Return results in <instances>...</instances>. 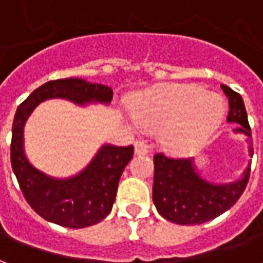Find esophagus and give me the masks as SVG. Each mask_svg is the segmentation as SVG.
<instances>
[{
    "label": "esophagus",
    "mask_w": 263,
    "mask_h": 263,
    "mask_svg": "<svg viewBox=\"0 0 263 263\" xmlns=\"http://www.w3.org/2000/svg\"><path fill=\"white\" fill-rule=\"evenodd\" d=\"M149 152L148 145L142 141H137L135 142V155H146Z\"/></svg>",
    "instance_id": "obj_1"
}]
</instances>
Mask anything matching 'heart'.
<instances>
[{"label":"heart","instance_id":"b5f03b06","mask_svg":"<svg viewBox=\"0 0 263 263\" xmlns=\"http://www.w3.org/2000/svg\"><path fill=\"white\" fill-rule=\"evenodd\" d=\"M135 120L146 128H163L162 143L172 154L203 148L224 115V103L214 92L193 84H165L143 92L132 103Z\"/></svg>","mask_w":263,"mask_h":263}]
</instances>
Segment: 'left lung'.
<instances>
[{
	"label": "left lung",
	"instance_id": "8db88e82",
	"mask_svg": "<svg viewBox=\"0 0 263 263\" xmlns=\"http://www.w3.org/2000/svg\"><path fill=\"white\" fill-rule=\"evenodd\" d=\"M221 88L230 103L227 121L237 124L235 131L245 134L251 143V126L242 97L228 86L221 84ZM249 155H254V149L251 146ZM154 163L152 198L155 207L163 218L180 226L203 224L231 209L243 193L251 173V166H248L242 177L237 182L215 184L200 177L192 159H175L163 154H156Z\"/></svg>",
	"mask_w": 263,
	"mask_h": 263
}]
</instances>
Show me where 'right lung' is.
Segmentation results:
<instances>
[{
    "label": "right lung",
    "instance_id": "right-lung-1",
    "mask_svg": "<svg viewBox=\"0 0 263 263\" xmlns=\"http://www.w3.org/2000/svg\"><path fill=\"white\" fill-rule=\"evenodd\" d=\"M48 98H66L79 105L91 101L108 104L112 90L81 79L48 81L20 104L12 124L11 165L28 204L42 218L59 226H94L111 213L120 177L132 159L134 146L104 145L77 176L65 180L46 176L35 169L24 154V125L33 108Z\"/></svg>",
    "mask_w": 263,
    "mask_h": 263
}]
</instances>
